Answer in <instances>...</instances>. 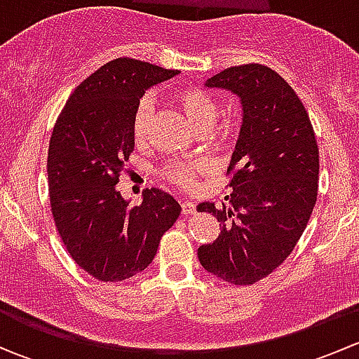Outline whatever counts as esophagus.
<instances>
[{
  "label": "esophagus",
  "mask_w": 359,
  "mask_h": 359,
  "mask_svg": "<svg viewBox=\"0 0 359 359\" xmlns=\"http://www.w3.org/2000/svg\"><path fill=\"white\" fill-rule=\"evenodd\" d=\"M180 206H182L184 215H193V213L196 212V205H194L193 201H182L180 203Z\"/></svg>",
  "instance_id": "1"
}]
</instances>
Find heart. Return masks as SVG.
Returning a JSON list of instances; mask_svg holds the SVG:
<instances>
[{"label":"heart","instance_id":"1","mask_svg":"<svg viewBox=\"0 0 359 359\" xmlns=\"http://www.w3.org/2000/svg\"><path fill=\"white\" fill-rule=\"evenodd\" d=\"M177 106L184 112L186 119L194 130H208L215 123L219 107L213 97L200 88H184L177 92L175 95ZM151 118H153V102L151 99L144 97L137 102L135 109L132 114V132L135 139H144L149 130ZM222 130V135H224ZM208 170V163L203 159H194V161H173L166 165L163 170V177L170 184H175L179 187H191L200 173Z\"/></svg>","mask_w":359,"mask_h":359}]
</instances>
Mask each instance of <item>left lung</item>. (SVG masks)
Here are the masks:
<instances>
[{"label":"left lung","mask_w":359,"mask_h":359,"mask_svg":"<svg viewBox=\"0 0 359 359\" xmlns=\"http://www.w3.org/2000/svg\"><path fill=\"white\" fill-rule=\"evenodd\" d=\"M240 97L243 123L231 156L229 208L203 201L220 222L213 243L198 248L208 273L233 285H253L295 248L316 205L320 154L307 111L271 67L224 69L205 83Z\"/></svg>","instance_id":"1"}]
</instances>
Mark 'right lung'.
I'll list each match as a JSON object with an SVG mask.
<instances>
[{"mask_svg":"<svg viewBox=\"0 0 359 359\" xmlns=\"http://www.w3.org/2000/svg\"><path fill=\"white\" fill-rule=\"evenodd\" d=\"M179 74L135 59L97 69L69 97L48 147L53 220L67 252L99 281H123L153 262L180 205L165 191H144L130 206L116 184L135 146L132 114L147 88Z\"/></svg>","mask_w":359,"mask_h":359,"instance_id":"obj_1","label":"right lung"}]
</instances>
